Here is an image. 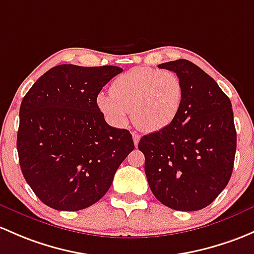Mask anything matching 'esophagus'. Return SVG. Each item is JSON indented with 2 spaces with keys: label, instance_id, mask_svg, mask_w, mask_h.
I'll return each instance as SVG.
<instances>
[{
  "label": "esophagus",
  "instance_id": "obj_1",
  "mask_svg": "<svg viewBox=\"0 0 254 254\" xmlns=\"http://www.w3.org/2000/svg\"><path fill=\"white\" fill-rule=\"evenodd\" d=\"M132 140H134V145L135 147L138 145V141H140V136L137 134H132Z\"/></svg>",
  "mask_w": 254,
  "mask_h": 254
}]
</instances>
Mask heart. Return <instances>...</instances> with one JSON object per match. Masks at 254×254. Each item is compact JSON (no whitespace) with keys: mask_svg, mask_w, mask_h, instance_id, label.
<instances>
[{"mask_svg":"<svg viewBox=\"0 0 254 254\" xmlns=\"http://www.w3.org/2000/svg\"><path fill=\"white\" fill-rule=\"evenodd\" d=\"M183 100V81L174 71L134 68L114 80L111 93H98L96 102L113 127H124L131 111L141 130L154 132L174 122Z\"/></svg>","mask_w":254,"mask_h":254,"instance_id":"obj_1","label":"heart"}]
</instances>
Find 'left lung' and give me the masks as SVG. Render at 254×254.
<instances>
[{
    "mask_svg": "<svg viewBox=\"0 0 254 254\" xmlns=\"http://www.w3.org/2000/svg\"><path fill=\"white\" fill-rule=\"evenodd\" d=\"M158 68L180 76L184 100L169 127L138 142L149 189L172 209L199 210L217 198L233 174L236 129L231 102L215 80L190 61Z\"/></svg>",
    "mask_w": 254,
    "mask_h": 254,
    "instance_id": "8db88e82",
    "label": "left lung"
}]
</instances>
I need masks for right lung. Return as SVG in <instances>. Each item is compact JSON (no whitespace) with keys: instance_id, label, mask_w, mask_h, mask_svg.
<instances>
[{"instance_id":"1","label":"right lung","mask_w":254,"mask_h":254,"mask_svg":"<svg viewBox=\"0 0 254 254\" xmlns=\"http://www.w3.org/2000/svg\"><path fill=\"white\" fill-rule=\"evenodd\" d=\"M123 69L61 64L36 80L19 109L21 173L40 201L57 210L100 201L135 148L127 129L106 123L97 96Z\"/></svg>"}]
</instances>
